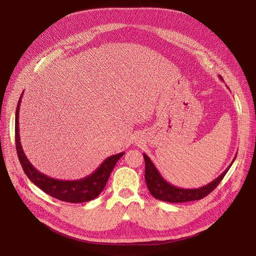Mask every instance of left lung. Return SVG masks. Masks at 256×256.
Wrapping results in <instances>:
<instances>
[{
	"instance_id": "1",
	"label": "left lung",
	"mask_w": 256,
	"mask_h": 256,
	"mask_svg": "<svg viewBox=\"0 0 256 256\" xmlns=\"http://www.w3.org/2000/svg\"><path fill=\"white\" fill-rule=\"evenodd\" d=\"M218 77H220V79H222L221 76ZM236 156L231 162V164L227 167V169L206 186H204L198 188H181L166 181L164 177L160 174V172L158 171V169L156 168L152 160L144 153V165H146V168H144L146 184H147L148 190H150L151 194L155 198L163 202H186L192 200H198L206 196L218 186V184H220L221 180L224 178V176L232 166L233 162L236 159Z\"/></svg>"
}]
</instances>
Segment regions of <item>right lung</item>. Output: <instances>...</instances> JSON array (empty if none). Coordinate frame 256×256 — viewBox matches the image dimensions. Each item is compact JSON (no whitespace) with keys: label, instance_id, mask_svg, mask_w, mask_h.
<instances>
[{"label":"right lung","instance_id":"right-lung-1","mask_svg":"<svg viewBox=\"0 0 256 256\" xmlns=\"http://www.w3.org/2000/svg\"><path fill=\"white\" fill-rule=\"evenodd\" d=\"M23 92L19 98L15 118V140L16 149L21 166L33 184L50 196L62 202L80 204L94 200L104 190L116 162L124 152L106 158L101 165L90 175L78 180H60L52 178L36 169L26 157L19 136V110Z\"/></svg>","mask_w":256,"mask_h":256}]
</instances>
